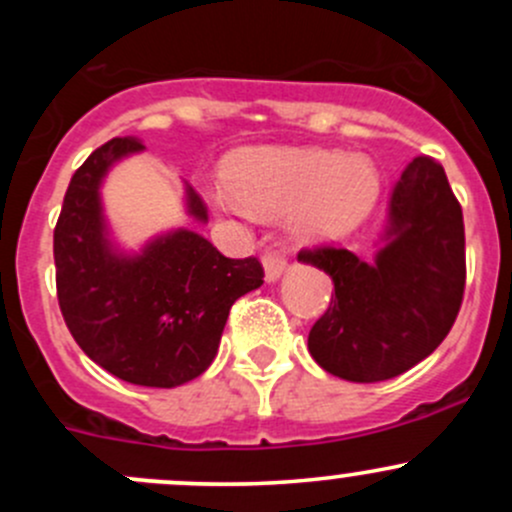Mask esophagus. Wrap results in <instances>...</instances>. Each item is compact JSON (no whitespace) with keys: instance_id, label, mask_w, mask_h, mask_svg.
<instances>
[{"instance_id":"obj_1","label":"esophagus","mask_w":512,"mask_h":512,"mask_svg":"<svg viewBox=\"0 0 512 512\" xmlns=\"http://www.w3.org/2000/svg\"><path fill=\"white\" fill-rule=\"evenodd\" d=\"M262 265H265L267 282H277L282 272H285L287 257L277 247H265V252H262Z\"/></svg>"}]
</instances>
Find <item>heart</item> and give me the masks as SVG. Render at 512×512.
I'll list each match as a JSON object with an SVG mask.
<instances>
[{
	"instance_id": "obj_1",
	"label": "heart",
	"mask_w": 512,
	"mask_h": 512,
	"mask_svg": "<svg viewBox=\"0 0 512 512\" xmlns=\"http://www.w3.org/2000/svg\"><path fill=\"white\" fill-rule=\"evenodd\" d=\"M230 185L252 210H292L294 232L304 240H337L371 213L381 180L374 165L359 156L262 148L232 160Z\"/></svg>"
}]
</instances>
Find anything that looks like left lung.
Wrapping results in <instances>:
<instances>
[{
	"label": "left lung",
	"instance_id": "8db88e82",
	"mask_svg": "<svg viewBox=\"0 0 512 512\" xmlns=\"http://www.w3.org/2000/svg\"><path fill=\"white\" fill-rule=\"evenodd\" d=\"M334 282L309 354L339 379L371 384L404 374L451 332L466 289V230L446 170L431 156L406 165L391 195L386 245L364 262L334 245L304 247Z\"/></svg>",
	"mask_w": 512,
	"mask_h": 512
}]
</instances>
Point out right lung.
<instances>
[{"mask_svg":"<svg viewBox=\"0 0 512 512\" xmlns=\"http://www.w3.org/2000/svg\"><path fill=\"white\" fill-rule=\"evenodd\" d=\"M136 151L138 138H111L71 175L54 227L56 297L71 337L101 369L128 384L173 389L213 364L230 307L262 285L265 270L257 257L230 260L193 230L158 237L136 257L113 252L98 185ZM188 213L208 220L193 188Z\"/></svg>","mask_w":512,"mask_h":512,"instance_id":"add662e5","label":"right lung"}]
</instances>
